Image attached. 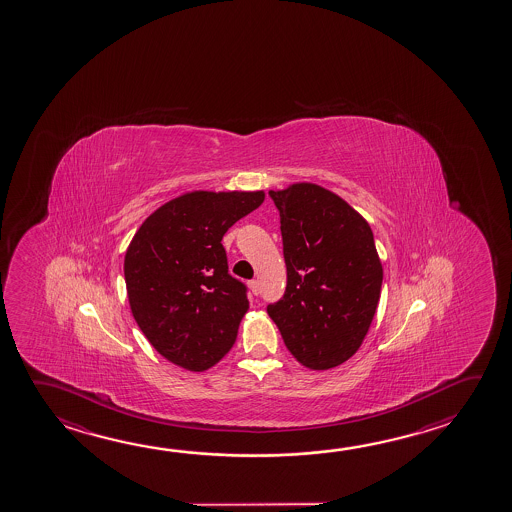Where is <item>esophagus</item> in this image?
<instances>
[{
    "label": "esophagus",
    "instance_id": "obj_1",
    "mask_svg": "<svg viewBox=\"0 0 512 512\" xmlns=\"http://www.w3.org/2000/svg\"><path fill=\"white\" fill-rule=\"evenodd\" d=\"M248 286H250V291H252V295H259L260 293V284H259V280H252V282H250V284H248Z\"/></svg>",
    "mask_w": 512,
    "mask_h": 512
}]
</instances>
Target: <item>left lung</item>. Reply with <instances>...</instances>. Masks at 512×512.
<instances>
[{"label":"left lung","mask_w":512,"mask_h":512,"mask_svg":"<svg viewBox=\"0 0 512 512\" xmlns=\"http://www.w3.org/2000/svg\"><path fill=\"white\" fill-rule=\"evenodd\" d=\"M280 212L287 286L268 305L289 352L313 370L338 367L367 336L383 266L367 221L314 183L269 190Z\"/></svg>","instance_id":"1"}]
</instances>
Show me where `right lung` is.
<instances>
[{
  "instance_id": "add662e5",
  "label": "right lung",
  "mask_w": 512,
  "mask_h": 512,
  "mask_svg": "<svg viewBox=\"0 0 512 512\" xmlns=\"http://www.w3.org/2000/svg\"><path fill=\"white\" fill-rule=\"evenodd\" d=\"M264 201V192L194 190L171 199L138 228L124 259L127 298L154 349L203 372L234 347L250 307L228 273L223 235Z\"/></svg>"
}]
</instances>
